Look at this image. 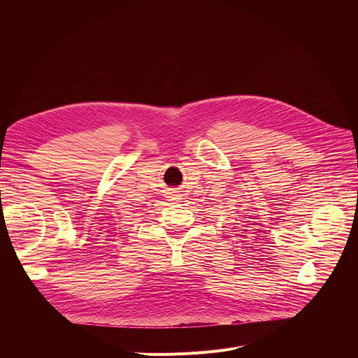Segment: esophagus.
<instances>
[{"label":"esophagus","instance_id":"1","mask_svg":"<svg viewBox=\"0 0 358 358\" xmlns=\"http://www.w3.org/2000/svg\"><path fill=\"white\" fill-rule=\"evenodd\" d=\"M169 200L180 201L181 200V194H178V192H171V193H169Z\"/></svg>","mask_w":358,"mask_h":358}]
</instances>
